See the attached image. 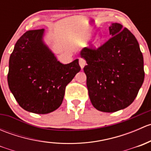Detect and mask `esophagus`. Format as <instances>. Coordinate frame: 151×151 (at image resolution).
Instances as JSON below:
<instances>
[{"label":"esophagus","instance_id":"obj_1","mask_svg":"<svg viewBox=\"0 0 151 151\" xmlns=\"http://www.w3.org/2000/svg\"><path fill=\"white\" fill-rule=\"evenodd\" d=\"M79 63H80V66L81 67V68H83L85 66V64H86V62H85V60L83 58H80Z\"/></svg>","mask_w":151,"mask_h":151}]
</instances>
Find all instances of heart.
Masks as SVG:
<instances>
[{"mask_svg": "<svg viewBox=\"0 0 151 151\" xmlns=\"http://www.w3.org/2000/svg\"><path fill=\"white\" fill-rule=\"evenodd\" d=\"M103 38L101 36H98L96 39H95V42H94V45L96 47H99L101 45V44L102 43Z\"/></svg>", "mask_w": 151, "mask_h": 151, "instance_id": "b5f03b06", "label": "heart"}]
</instances>
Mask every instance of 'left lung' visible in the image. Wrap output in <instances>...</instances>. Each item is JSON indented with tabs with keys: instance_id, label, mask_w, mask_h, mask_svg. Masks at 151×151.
<instances>
[{
	"instance_id": "left-lung-1",
	"label": "left lung",
	"mask_w": 151,
	"mask_h": 151,
	"mask_svg": "<svg viewBox=\"0 0 151 151\" xmlns=\"http://www.w3.org/2000/svg\"><path fill=\"white\" fill-rule=\"evenodd\" d=\"M111 38L98 49L85 47L80 56L93 106L104 112L125 109L137 96L144 82L142 53L135 36L119 23L109 27Z\"/></svg>"
}]
</instances>
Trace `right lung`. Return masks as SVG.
Masks as SVG:
<instances>
[{"instance_id": "1", "label": "right lung", "mask_w": 151, "mask_h": 151, "mask_svg": "<svg viewBox=\"0 0 151 151\" xmlns=\"http://www.w3.org/2000/svg\"><path fill=\"white\" fill-rule=\"evenodd\" d=\"M45 29L25 32L9 58L8 84L19 106L28 112L47 114L62 104L66 85L80 71L79 60H57L44 42Z\"/></svg>"}]
</instances>
